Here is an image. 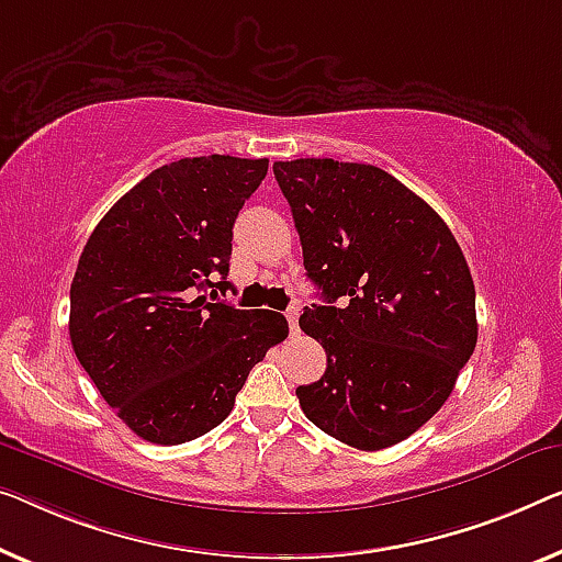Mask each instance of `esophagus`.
Wrapping results in <instances>:
<instances>
[{
	"label": "esophagus",
	"mask_w": 562,
	"mask_h": 562,
	"mask_svg": "<svg viewBox=\"0 0 562 562\" xmlns=\"http://www.w3.org/2000/svg\"><path fill=\"white\" fill-rule=\"evenodd\" d=\"M284 315H288L290 330H292V333H297V330H300V325H297V321H300V307H297V305H292Z\"/></svg>",
	"instance_id": "obj_1"
}]
</instances>
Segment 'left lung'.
I'll list each match as a JSON object with an SVG mask.
<instances>
[{
	"label": "left lung",
	"instance_id": "1",
	"mask_svg": "<svg viewBox=\"0 0 562 562\" xmlns=\"http://www.w3.org/2000/svg\"><path fill=\"white\" fill-rule=\"evenodd\" d=\"M272 171L307 278L325 297L300 315L328 356L323 379L295 391L300 406L348 447H393L439 412L474 353V282L462 247L379 166L297 158Z\"/></svg>",
	"mask_w": 562,
	"mask_h": 562
}]
</instances>
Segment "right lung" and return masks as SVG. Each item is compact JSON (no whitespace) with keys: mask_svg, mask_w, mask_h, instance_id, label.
Instances as JSON below:
<instances>
[{"mask_svg":"<svg viewBox=\"0 0 562 562\" xmlns=\"http://www.w3.org/2000/svg\"><path fill=\"white\" fill-rule=\"evenodd\" d=\"M267 164L220 154L166 164L115 201L82 249L72 350L108 406L150 443L220 426L249 371L288 338L280 313L199 295L229 284L234 220Z\"/></svg>","mask_w":562,"mask_h":562,"instance_id":"add662e5","label":"right lung"}]
</instances>
